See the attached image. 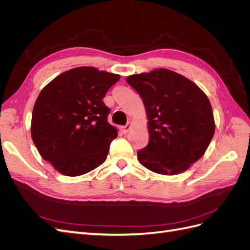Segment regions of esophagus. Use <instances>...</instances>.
<instances>
[{
  "instance_id": "obj_1",
  "label": "esophagus",
  "mask_w": 250,
  "mask_h": 250,
  "mask_svg": "<svg viewBox=\"0 0 250 250\" xmlns=\"http://www.w3.org/2000/svg\"><path fill=\"white\" fill-rule=\"evenodd\" d=\"M131 127H132V122H131V121H129V122H128L125 126H121L120 129H121V131H122L123 133H128V132L130 131Z\"/></svg>"
}]
</instances>
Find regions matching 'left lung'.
<instances>
[{"label": "left lung", "mask_w": 250, "mask_h": 250, "mask_svg": "<svg viewBox=\"0 0 250 250\" xmlns=\"http://www.w3.org/2000/svg\"><path fill=\"white\" fill-rule=\"evenodd\" d=\"M145 105L148 145L138 151L144 167L163 175L188 170L206 153L215 133L207 95L193 81L167 69L126 78Z\"/></svg>", "instance_id": "1"}]
</instances>
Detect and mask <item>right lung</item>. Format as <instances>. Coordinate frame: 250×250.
I'll return each mask as SVG.
<instances>
[{"label":"right lung","instance_id":"1","mask_svg":"<svg viewBox=\"0 0 250 250\" xmlns=\"http://www.w3.org/2000/svg\"><path fill=\"white\" fill-rule=\"evenodd\" d=\"M120 75L79 66L58 75L35 101L31 137L44 161L65 176L99 167L118 129L107 122L103 98Z\"/></svg>","mask_w":250,"mask_h":250}]
</instances>
